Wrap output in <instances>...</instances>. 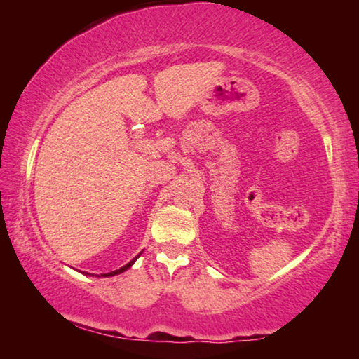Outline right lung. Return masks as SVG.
I'll return each mask as SVG.
<instances>
[{
	"mask_svg": "<svg viewBox=\"0 0 359 359\" xmlns=\"http://www.w3.org/2000/svg\"><path fill=\"white\" fill-rule=\"evenodd\" d=\"M137 257H139V255H137ZM137 257H136L135 259H131L128 264H125L123 267H120V269H117V271H114V272H109V274H102V276H104V277H111V276H117V274H121V272H125L126 269H128V267H131L133 264H135V261L137 259Z\"/></svg>",
	"mask_w": 359,
	"mask_h": 359,
	"instance_id": "1",
	"label": "right lung"
}]
</instances>
